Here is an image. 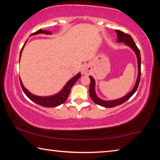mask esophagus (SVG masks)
<instances>
[{"mask_svg":"<svg viewBox=\"0 0 160 160\" xmlns=\"http://www.w3.org/2000/svg\"><path fill=\"white\" fill-rule=\"evenodd\" d=\"M81 72H82V74L88 75L90 73V68H89L88 66H87V65H86V66H84L82 67V71H81Z\"/></svg>","mask_w":160,"mask_h":160,"instance_id":"obj_1","label":"esophagus"}]
</instances>
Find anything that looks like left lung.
<instances>
[{"instance_id": "left-lung-1", "label": "left lung", "mask_w": 160, "mask_h": 160, "mask_svg": "<svg viewBox=\"0 0 160 160\" xmlns=\"http://www.w3.org/2000/svg\"><path fill=\"white\" fill-rule=\"evenodd\" d=\"M115 32H116V34H117V42H123L124 44L129 47L135 52V55L137 56L138 73V78L136 82H135V85L133 87V88H132V90L129 93L119 99L114 100H109V101H108V100L107 101V100H103L97 97L95 92V81H94V79L92 76H90V89H89V92H90L91 99H92V101L95 103V104L106 108H112L116 106H118V105L123 104V103L126 102L127 100L131 98V97L133 95V94L135 92V91L137 90L138 88L139 82L140 80V74H141V72H140V70H141V58H140V51L138 49V48L137 47L136 44H135L132 38L131 37V35L127 34L120 30H115Z\"/></svg>"}]
</instances>
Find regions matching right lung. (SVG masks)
<instances>
[{
  "label": "right lung",
  "instance_id": "obj_1",
  "mask_svg": "<svg viewBox=\"0 0 160 160\" xmlns=\"http://www.w3.org/2000/svg\"><path fill=\"white\" fill-rule=\"evenodd\" d=\"M51 34V32L49 31H47V30H42V29H39L37 32H34V33H32L30 36H33V35H36V34ZM28 42L27 40L26 42L25 43V44L22 48V49L20 51V59L21 57V53L22 51L23 50V48L25 47V45ZM81 76L80 72L78 73L76 75H75L73 78H72L69 81H68V82L63 87V88L58 93L53 94V95L51 96H48V97H40V96H37L34 95V94H32L30 92H29L27 89L24 87L22 82L20 78V85L22 88V90L25 94H26V96L28 97L29 99H31L32 102H34L36 104L40 105V106L42 107H56L61 105L62 104L66 101L68 97L69 96L70 94V91L71 90V88L72 85L77 82V80L79 79Z\"/></svg>",
  "mask_w": 160,
  "mask_h": 160
}]
</instances>
